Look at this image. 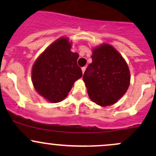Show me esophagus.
<instances>
[{
    "label": "esophagus",
    "instance_id": "obj_1",
    "mask_svg": "<svg viewBox=\"0 0 156 156\" xmlns=\"http://www.w3.org/2000/svg\"><path fill=\"white\" fill-rule=\"evenodd\" d=\"M81 70H82V73L83 74L84 73L85 70H86V67H82V68H81Z\"/></svg>",
    "mask_w": 156,
    "mask_h": 156
}]
</instances>
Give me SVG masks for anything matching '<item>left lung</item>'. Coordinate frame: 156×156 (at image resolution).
I'll use <instances>...</instances> for the list:
<instances>
[{
    "label": "left lung",
    "mask_w": 156,
    "mask_h": 156,
    "mask_svg": "<svg viewBox=\"0 0 156 156\" xmlns=\"http://www.w3.org/2000/svg\"><path fill=\"white\" fill-rule=\"evenodd\" d=\"M91 57L92 63L83 76L90 99L102 107L115 104L130 84L126 60L109 44L93 48Z\"/></svg>",
    "instance_id": "obj_1"
}]
</instances>
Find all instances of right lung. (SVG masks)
<instances>
[{"label":"right lung","instance_id":"add662e5","mask_svg":"<svg viewBox=\"0 0 156 156\" xmlns=\"http://www.w3.org/2000/svg\"><path fill=\"white\" fill-rule=\"evenodd\" d=\"M72 43L60 37L39 55L32 68V82L40 96L50 102H59L68 96L74 82L82 77L77 64L78 53L71 51Z\"/></svg>","mask_w":156,"mask_h":156}]
</instances>
